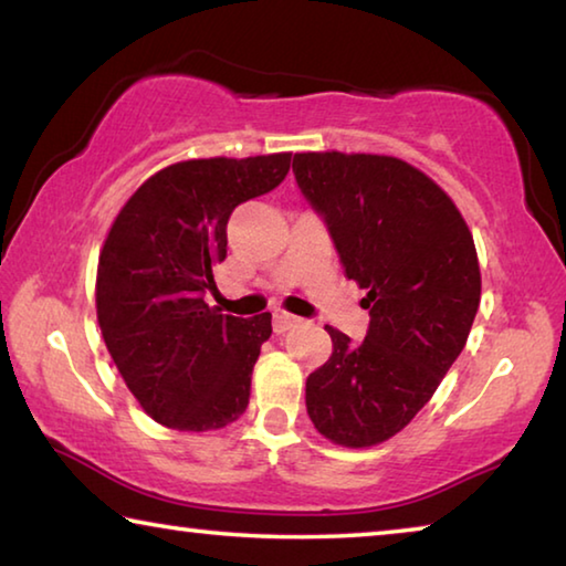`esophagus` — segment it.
I'll use <instances>...</instances> for the list:
<instances>
[{
    "instance_id": "esophagus-1",
    "label": "esophagus",
    "mask_w": 566,
    "mask_h": 566,
    "mask_svg": "<svg viewBox=\"0 0 566 566\" xmlns=\"http://www.w3.org/2000/svg\"><path fill=\"white\" fill-rule=\"evenodd\" d=\"M302 319L294 317V314H286V312H274V319H272V327L276 334H284L286 329H292L300 324Z\"/></svg>"
}]
</instances>
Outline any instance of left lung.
<instances>
[{
  "mask_svg": "<svg viewBox=\"0 0 566 566\" xmlns=\"http://www.w3.org/2000/svg\"><path fill=\"white\" fill-rule=\"evenodd\" d=\"M292 169L369 310L361 344L324 327L332 357L306 377V415L334 444L375 447L415 419L464 349L482 296L474 239L447 191L405 159L300 151Z\"/></svg>",
  "mask_w": 566,
  "mask_h": 566,
  "instance_id": "obj_1",
  "label": "left lung"
}]
</instances>
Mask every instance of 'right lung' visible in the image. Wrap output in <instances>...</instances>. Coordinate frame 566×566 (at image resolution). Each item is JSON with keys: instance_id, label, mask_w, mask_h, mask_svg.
<instances>
[{"instance_id": "1", "label": "right lung", "mask_w": 566, "mask_h": 566, "mask_svg": "<svg viewBox=\"0 0 566 566\" xmlns=\"http://www.w3.org/2000/svg\"><path fill=\"white\" fill-rule=\"evenodd\" d=\"M290 161V151L177 161L134 191L109 227L97 322L124 385L159 424L212 432L244 415L272 314L232 317L205 292L227 256L229 214L280 185Z\"/></svg>"}]
</instances>
